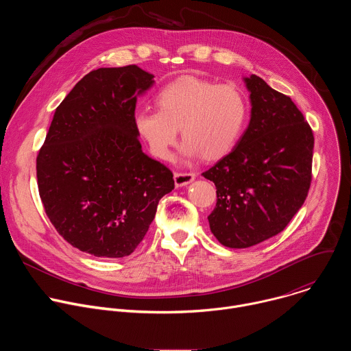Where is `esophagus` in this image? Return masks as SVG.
<instances>
[{
	"mask_svg": "<svg viewBox=\"0 0 351 351\" xmlns=\"http://www.w3.org/2000/svg\"><path fill=\"white\" fill-rule=\"evenodd\" d=\"M173 179H175L176 187H182L191 183L195 179V175L193 172H176Z\"/></svg>",
	"mask_w": 351,
	"mask_h": 351,
	"instance_id": "34e87169",
	"label": "esophagus"
}]
</instances>
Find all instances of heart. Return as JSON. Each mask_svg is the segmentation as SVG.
Wrapping results in <instances>:
<instances>
[{
  "label": "heart",
  "mask_w": 351,
  "mask_h": 351,
  "mask_svg": "<svg viewBox=\"0 0 351 351\" xmlns=\"http://www.w3.org/2000/svg\"><path fill=\"white\" fill-rule=\"evenodd\" d=\"M157 110H140L133 117L138 137L160 160L171 157L179 128L183 153L202 154L215 161L239 143L248 119V99L233 83L218 84L195 76H180L162 86L156 97Z\"/></svg>",
  "instance_id": "obj_1"
}]
</instances>
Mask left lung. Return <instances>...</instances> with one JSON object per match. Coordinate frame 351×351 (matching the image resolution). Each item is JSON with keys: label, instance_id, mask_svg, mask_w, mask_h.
Segmentation results:
<instances>
[{"label": "left lung", "instance_id": "left-lung-1", "mask_svg": "<svg viewBox=\"0 0 351 351\" xmlns=\"http://www.w3.org/2000/svg\"><path fill=\"white\" fill-rule=\"evenodd\" d=\"M244 82L252 119L232 152L203 172L217 189L210 229L230 248L280 233L304 204L313 179L314 134L302 111L261 77Z\"/></svg>", "mask_w": 351, "mask_h": 351}]
</instances>
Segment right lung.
<instances>
[{
	"label": "right lung",
	"instance_id": "1",
	"mask_svg": "<svg viewBox=\"0 0 351 351\" xmlns=\"http://www.w3.org/2000/svg\"><path fill=\"white\" fill-rule=\"evenodd\" d=\"M153 77L137 65L87 73L57 107L37 156L48 219L94 257L132 254L175 187L172 171L141 152L133 126L137 95Z\"/></svg>",
	"mask_w": 351,
	"mask_h": 351
}]
</instances>
